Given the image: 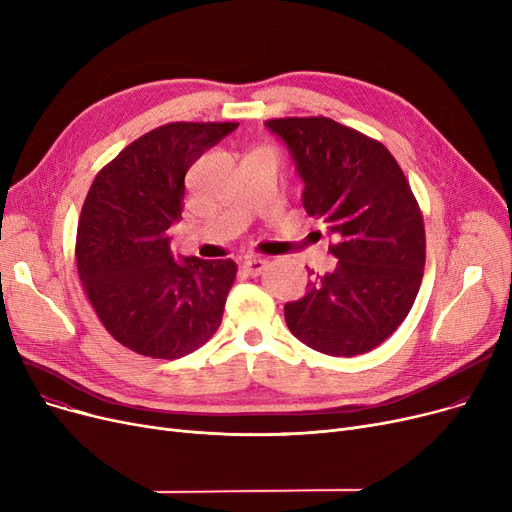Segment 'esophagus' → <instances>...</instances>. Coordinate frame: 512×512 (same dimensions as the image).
I'll return each mask as SVG.
<instances>
[{"label":"esophagus","mask_w":512,"mask_h":512,"mask_svg":"<svg viewBox=\"0 0 512 512\" xmlns=\"http://www.w3.org/2000/svg\"><path fill=\"white\" fill-rule=\"evenodd\" d=\"M242 270H245L249 276H261L267 270V261L261 257H247L242 261Z\"/></svg>","instance_id":"obj_1"}]
</instances>
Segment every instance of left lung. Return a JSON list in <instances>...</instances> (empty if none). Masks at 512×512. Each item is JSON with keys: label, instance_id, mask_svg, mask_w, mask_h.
<instances>
[{"label": "left lung", "instance_id": "1", "mask_svg": "<svg viewBox=\"0 0 512 512\" xmlns=\"http://www.w3.org/2000/svg\"><path fill=\"white\" fill-rule=\"evenodd\" d=\"M305 182L303 205L334 236V270L284 305L290 332L332 357L380 346L409 315L423 278L425 228L392 153L324 116L274 118ZM313 274V272H311Z\"/></svg>", "mask_w": 512, "mask_h": 512}]
</instances>
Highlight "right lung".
Wrapping results in <instances>:
<instances>
[{"mask_svg": "<svg viewBox=\"0 0 512 512\" xmlns=\"http://www.w3.org/2000/svg\"><path fill=\"white\" fill-rule=\"evenodd\" d=\"M238 122H172L124 147L95 176L76 230V267L103 328L151 359H180L222 324L232 259L174 261L184 176Z\"/></svg>", "mask_w": 512, "mask_h": 512, "instance_id": "add662e5", "label": "right lung"}]
</instances>
